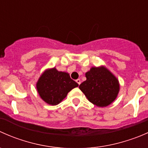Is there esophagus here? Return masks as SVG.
Returning a JSON list of instances; mask_svg holds the SVG:
<instances>
[{
	"label": "esophagus",
	"mask_w": 148,
	"mask_h": 148,
	"mask_svg": "<svg viewBox=\"0 0 148 148\" xmlns=\"http://www.w3.org/2000/svg\"><path fill=\"white\" fill-rule=\"evenodd\" d=\"M76 82H77V83L79 85L80 84H81V80H80L79 79H77V80H76Z\"/></svg>",
	"instance_id": "esophagus-1"
}]
</instances>
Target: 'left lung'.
<instances>
[{
	"label": "left lung",
	"instance_id": "8db88e82",
	"mask_svg": "<svg viewBox=\"0 0 148 148\" xmlns=\"http://www.w3.org/2000/svg\"><path fill=\"white\" fill-rule=\"evenodd\" d=\"M86 78L79 89L92 104L106 107L116 99L120 90L119 82L108 69L92 67L86 73Z\"/></svg>",
	"mask_w": 148,
	"mask_h": 148
}]
</instances>
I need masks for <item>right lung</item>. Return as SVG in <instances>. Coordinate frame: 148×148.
Wrapping results in <instances>:
<instances>
[{
	"mask_svg": "<svg viewBox=\"0 0 148 148\" xmlns=\"http://www.w3.org/2000/svg\"><path fill=\"white\" fill-rule=\"evenodd\" d=\"M79 84L69 74L55 68L46 71L38 79L36 87L41 99L51 105H56L66 97L69 92Z\"/></svg>",
	"mask_w": 148,
	"mask_h": 148,
	"instance_id": "add662e5",
	"label": "right lung"
}]
</instances>
